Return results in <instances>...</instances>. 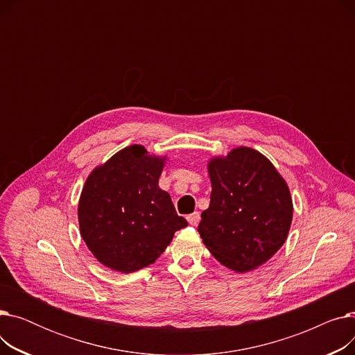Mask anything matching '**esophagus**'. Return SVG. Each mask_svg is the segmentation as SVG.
<instances>
[{"label":"esophagus","instance_id":"1","mask_svg":"<svg viewBox=\"0 0 355 355\" xmlns=\"http://www.w3.org/2000/svg\"><path fill=\"white\" fill-rule=\"evenodd\" d=\"M187 220H189V223H190L191 226H197L198 223H200V213H198V211H196V213L190 214V216L187 217Z\"/></svg>","mask_w":355,"mask_h":355}]
</instances>
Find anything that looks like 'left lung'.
Wrapping results in <instances>:
<instances>
[{"mask_svg":"<svg viewBox=\"0 0 355 355\" xmlns=\"http://www.w3.org/2000/svg\"><path fill=\"white\" fill-rule=\"evenodd\" d=\"M210 206L201 213L198 233L221 265L249 272L263 265L288 237L292 198L272 162L240 146L209 162Z\"/></svg>","mask_w":355,"mask_h":355,"instance_id":"left-lung-1","label":"left lung"}]
</instances>
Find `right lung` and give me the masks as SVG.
<instances>
[{"mask_svg": "<svg viewBox=\"0 0 355 355\" xmlns=\"http://www.w3.org/2000/svg\"><path fill=\"white\" fill-rule=\"evenodd\" d=\"M165 158L141 145L116 153L87 177L79 201V226L99 262L123 273L154 263L174 233L189 225L170 194L158 187Z\"/></svg>", "mask_w": 355, "mask_h": 355, "instance_id": "right-lung-1", "label": "right lung"}]
</instances>
